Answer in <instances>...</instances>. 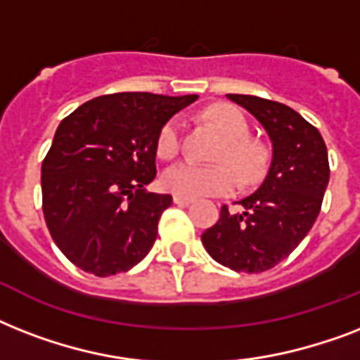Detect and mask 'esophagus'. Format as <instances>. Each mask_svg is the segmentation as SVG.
<instances>
[{
	"mask_svg": "<svg viewBox=\"0 0 360 360\" xmlns=\"http://www.w3.org/2000/svg\"><path fill=\"white\" fill-rule=\"evenodd\" d=\"M174 203H177V205H191L192 200H188V198H183V196H174Z\"/></svg>",
	"mask_w": 360,
	"mask_h": 360,
	"instance_id": "34e87169",
	"label": "esophagus"
}]
</instances>
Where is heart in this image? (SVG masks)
I'll use <instances>...</instances> for the list:
<instances>
[{
    "label": "heart",
    "instance_id": "b5f03b06",
    "mask_svg": "<svg viewBox=\"0 0 360 360\" xmlns=\"http://www.w3.org/2000/svg\"><path fill=\"white\" fill-rule=\"evenodd\" d=\"M205 117L217 124L226 141L217 153V160L228 163L239 177L240 185H252L262 179L267 168V153L257 141H252L250 124L245 114L230 104H214L205 110ZM181 129L177 117L164 124L157 138V153L162 158H174L181 151ZM228 165V166H229ZM227 166V167H228ZM225 164L203 166L198 162H179L162 175V185L175 196L196 198L224 196L236 188V175Z\"/></svg>",
    "mask_w": 360,
    "mask_h": 360
}]
</instances>
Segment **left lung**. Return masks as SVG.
Masks as SVG:
<instances>
[{
  "instance_id": "left-lung-1",
  "label": "left lung",
  "mask_w": 360,
  "mask_h": 360,
  "mask_svg": "<svg viewBox=\"0 0 360 360\" xmlns=\"http://www.w3.org/2000/svg\"><path fill=\"white\" fill-rule=\"evenodd\" d=\"M228 98L267 130L273 160L262 186L239 202L243 213L224 205L202 243L224 267L263 273L290 256L318 219L329 185V157L319 130L290 106L252 95Z\"/></svg>"
}]
</instances>
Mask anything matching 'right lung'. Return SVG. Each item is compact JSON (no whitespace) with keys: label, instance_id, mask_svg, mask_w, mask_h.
Instances as JSON below:
<instances>
[{"label":"right lung","instance_id":"1","mask_svg":"<svg viewBox=\"0 0 360 360\" xmlns=\"http://www.w3.org/2000/svg\"><path fill=\"white\" fill-rule=\"evenodd\" d=\"M198 95L114 93L59 123L42 160V213L69 262L95 276L127 273L149 254L169 194L147 192L164 124Z\"/></svg>","mask_w":360,"mask_h":360}]
</instances>
